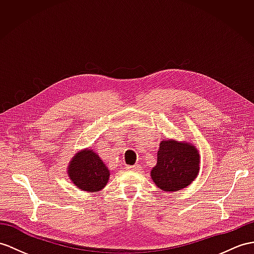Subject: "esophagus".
<instances>
[{"instance_id": "1", "label": "esophagus", "mask_w": 254, "mask_h": 254, "mask_svg": "<svg viewBox=\"0 0 254 254\" xmlns=\"http://www.w3.org/2000/svg\"><path fill=\"white\" fill-rule=\"evenodd\" d=\"M127 169L130 170V171H139V170H141V166H139V165L127 166Z\"/></svg>"}]
</instances>
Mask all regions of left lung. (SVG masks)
Here are the masks:
<instances>
[{"label": "left lung", "instance_id": "left-lung-1", "mask_svg": "<svg viewBox=\"0 0 254 254\" xmlns=\"http://www.w3.org/2000/svg\"><path fill=\"white\" fill-rule=\"evenodd\" d=\"M200 154L189 141L163 139L157 152V163L151 178L164 191H177L188 188L199 174Z\"/></svg>", "mask_w": 254, "mask_h": 254}]
</instances>
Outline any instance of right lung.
Returning a JSON list of instances; mask_svg holds the SVG:
<instances>
[{"instance_id": "1", "label": "right lung", "mask_w": 254, "mask_h": 254, "mask_svg": "<svg viewBox=\"0 0 254 254\" xmlns=\"http://www.w3.org/2000/svg\"><path fill=\"white\" fill-rule=\"evenodd\" d=\"M66 169L72 183L88 193L101 190L109 182V168L90 147L75 153Z\"/></svg>"}]
</instances>
